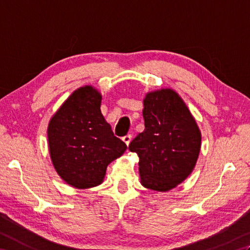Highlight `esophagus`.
I'll return each instance as SVG.
<instances>
[{
    "label": "esophagus",
    "instance_id": "34e87169",
    "mask_svg": "<svg viewBox=\"0 0 250 250\" xmlns=\"http://www.w3.org/2000/svg\"><path fill=\"white\" fill-rule=\"evenodd\" d=\"M131 139H132V136L129 134V135H125V136L122 137V141H124V142L125 143L126 146H129L130 142H131Z\"/></svg>",
    "mask_w": 250,
    "mask_h": 250
}]
</instances>
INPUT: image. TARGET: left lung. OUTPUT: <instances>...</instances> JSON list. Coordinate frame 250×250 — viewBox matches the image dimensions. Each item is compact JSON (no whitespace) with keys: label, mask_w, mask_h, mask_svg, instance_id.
<instances>
[{"label":"left lung","mask_w":250,"mask_h":250,"mask_svg":"<svg viewBox=\"0 0 250 250\" xmlns=\"http://www.w3.org/2000/svg\"><path fill=\"white\" fill-rule=\"evenodd\" d=\"M143 117L145 130L130 143L140 158L145 188L168 191L193 171L201 148V132L183 99L172 89L148 92Z\"/></svg>","instance_id":"8db88e82"}]
</instances>
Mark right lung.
I'll use <instances>...</instances> for the list:
<instances>
[{"label":"right lung","mask_w":250,"mask_h":250,"mask_svg":"<svg viewBox=\"0 0 250 250\" xmlns=\"http://www.w3.org/2000/svg\"><path fill=\"white\" fill-rule=\"evenodd\" d=\"M101 101L102 95L92 86L75 90L52 116L47 130L57 173L78 189L102 184L106 167L126 149L101 113Z\"/></svg>","instance_id":"add662e5"}]
</instances>
